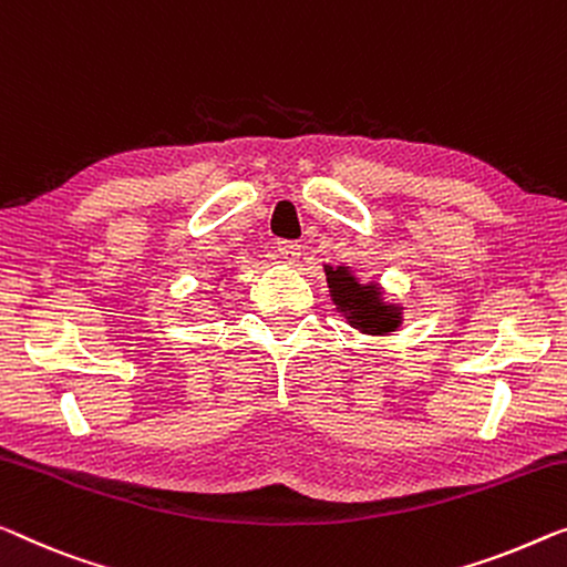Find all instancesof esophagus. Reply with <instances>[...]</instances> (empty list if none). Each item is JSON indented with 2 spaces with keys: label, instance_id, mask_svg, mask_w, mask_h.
I'll list each match as a JSON object with an SVG mask.
<instances>
[{
  "label": "esophagus",
  "instance_id": "34e87169",
  "mask_svg": "<svg viewBox=\"0 0 567 567\" xmlns=\"http://www.w3.org/2000/svg\"><path fill=\"white\" fill-rule=\"evenodd\" d=\"M277 251H280V257L285 261H290V265H295V261L300 259V244L298 241L280 239V241H277Z\"/></svg>",
  "mask_w": 567,
  "mask_h": 567
}]
</instances>
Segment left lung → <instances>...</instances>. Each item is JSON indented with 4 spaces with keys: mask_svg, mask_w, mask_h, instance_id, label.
<instances>
[{
    "mask_svg": "<svg viewBox=\"0 0 567 567\" xmlns=\"http://www.w3.org/2000/svg\"><path fill=\"white\" fill-rule=\"evenodd\" d=\"M326 280L328 287H331L336 308L361 333L382 336L400 328L402 308L386 306L374 282L361 285L349 267H326Z\"/></svg>",
    "mask_w": 567,
    "mask_h": 567,
    "instance_id": "obj_1",
    "label": "left lung"
}]
</instances>
